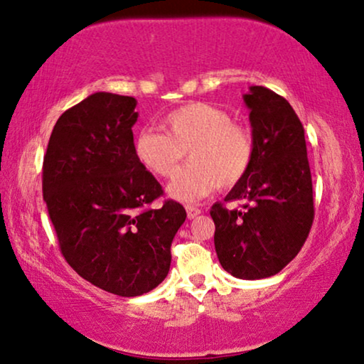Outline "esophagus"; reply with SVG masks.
I'll use <instances>...</instances> for the list:
<instances>
[{
	"label": "esophagus",
	"mask_w": 364,
	"mask_h": 364,
	"mask_svg": "<svg viewBox=\"0 0 364 364\" xmlns=\"http://www.w3.org/2000/svg\"><path fill=\"white\" fill-rule=\"evenodd\" d=\"M186 212H187L188 220H193V218H197L200 213H202V210H200L198 207H195V205H187Z\"/></svg>",
	"instance_id": "1"
}]
</instances>
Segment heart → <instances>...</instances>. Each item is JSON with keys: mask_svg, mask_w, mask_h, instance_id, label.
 <instances>
[{"mask_svg": "<svg viewBox=\"0 0 364 364\" xmlns=\"http://www.w3.org/2000/svg\"><path fill=\"white\" fill-rule=\"evenodd\" d=\"M164 133L143 129L136 134V159L156 177L169 178L178 171L186 152L191 164L173 177L167 195L193 203L218 186L233 187L243 181L255 159V138L247 126L228 112L208 103H191L162 119Z\"/></svg>", "mask_w": 364, "mask_h": 364, "instance_id": "1", "label": "heart"}]
</instances>
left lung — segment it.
<instances>
[{"instance_id": "8db88e82", "label": "left lung", "mask_w": 364, "mask_h": 364, "mask_svg": "<svg viewBox=\"0 0 364 364\" xmlns=\"http://www.w3.org/2000/svg\"><path fill=\"white\" fill-rule=\"evenodd\" d=\"M243 100L255 159L225 200H241L245 210L215 203L210 215L221 267L255 281L274 276L297 256L314 221V192L304 126L287 100L256 85Z\"/></svg>"}]
</instances>
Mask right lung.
<instances>
[{
  "mask_svg": "<svg viewBox=\"0 0 364 364\" xmlns=\"http://www.w3.org/2000/svg\"><path fill=\"white\" fill-rule=\"evenodd\" d=\"M133 97L97 92L62 114L42 166V192L65 261L103 291L136 297L164 281L187 218L133 149Z\"/></svg>",
  "mask_w": 364,
  "mask_h": 364,
  "instance_id": "right-lung-1",
  "label": "right lung"
}]
</instances>
